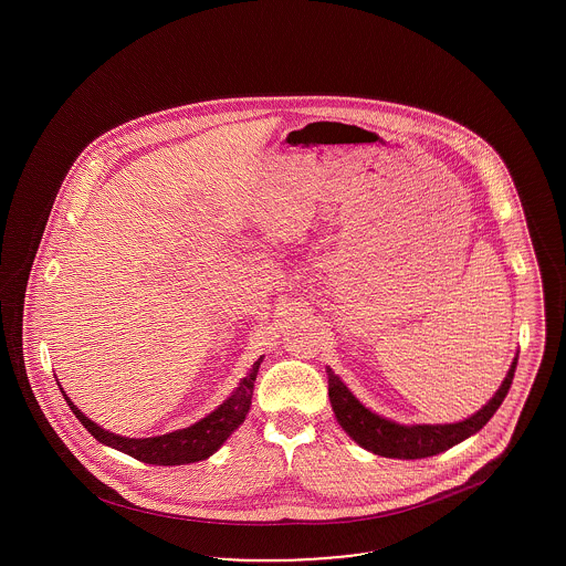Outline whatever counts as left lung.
Masks as SVG:
<instances>
[{
  "mask_svg": "<svg viewBox=\"0 0 566 566\" xmlns=\"http://www.w3.org/2000/svg\"><path fill=\"white\" fill-rule=\"evenodd\" d=\"M515 365H517V356L513 358L507 377L503 379L496 395L478 413H473L471 418H467L462 422H454V424L405 427V424H397L392 420H386L360 403L348 390V386L331 369H326L328 399L333 405L337 422L360 448L374 452L377 457L403 458V460L434 457L439 452L450 450L460 441L469 439L480 429H484L485 422L494 416V411L505 401V397L512 388Z\"/></svg>",
  "mask_w": 566,
  "mask_h": 566,
  "instance_id": "1",
  "label": "left lung"
}]
</instances>
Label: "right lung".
Returning <instances> with one entry per match:
<instances>
[{
	"label": "right lung",
	"instance_id": "add662e5",
	"mask_svg": "<svg viewBox=\"0 0 566 566\" xmlns=\"http://www.w3.org/2000/svg\"><path fill=\"white\" fill-rule=\"evenodd\" d=\"M261 363H263V356L252 365L248 376L243 377L240 386L231 392V397L220 407H216L214 411L208 413L203 420L195 422L189 429L167 432L159 437H146V439H132V437L104 431L99 424L88 420L81 409L70 401V397L63 392L61 386L59 388L70 405V409L74 411V416L81 420L82 427L91 432L99 443L109 446L118 452H125V454L134 457L135 460L148 462V464H163V467L189 464V462L212 457L216 450L231 437V432L235 431L245 420V413L252 405L254 379H256Z\"/></svg>",
	"mask_w": 566,
	"mask_h": 566
}]
</instances>
